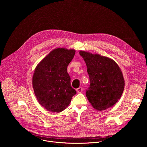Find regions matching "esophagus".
Returning <instances> with one entry per match:
<instances>
[{
    "mask_svg": "<svg viewBox=\"0 0 147 147\" xmlns=\"http://www.w3.org/2000/svg\"><path fill=\"white\" fill-rule=\"evenodd\" d=\"M83 88L82 87H79V88H78V89H76V92L78 93H82V91H83Z\"/></svg>",
    "mask_w": 147,
    "mask_h": 147,
    "instance_id": "34e87169",
    "label": "esophagus"
}]
</instances>
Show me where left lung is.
<instances>
[{"instance_id":"left-lung-1","label":"left lung","mask_w":147,"mask_h":147,"mask_svg":"<svg viewBox=\"0 0 147 147\" xmlns=\"http://www.w3.org/2000/svg\"><path fill=\"white\" fill-rule=\"evenodd\" d=\"M80 55L86 65L90 85L86 96L94 109H107L121 98L125 88L122 71L114 60L88 51L80 50Z\"/></svg>"}]
</instances>
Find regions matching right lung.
<instances>
[{
    "instance_id": "1",
    "label": "right lung",
    "mask_w": 147,
    "mask_h": 147,
    "mask_svg": "<svg viewBox=\"0 0 147 147\" xmlns=\"http://www.w3.org/2000/svg\"><path fill=\"white\" fill-rule=\"evenodd\" d=\"M75 50L56 48L36 66L32 86L39 104L46 110L59 113L70 104L76 90L71 87L67 66Z\"/></svg>"
}]
</instances>
